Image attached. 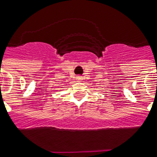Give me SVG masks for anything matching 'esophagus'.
Masks as SVG:
<instances>
[{
	"mask_svg": "<svg viewBox=\"0 0 157 157\" xmlns=\"http://www.w3.org/2000/svg\"><path fill=\"white\" fill-rule=\"evenodd\" d=\"M75 78H76V80L80 81V80H82V76L81 75H77V76H75Z\"/></svg>",
	"mask_w": 157,
	"mask_h": 157,
	"instance_id": "34e87169",
	"label": "esophagus"
}]
</instances>
